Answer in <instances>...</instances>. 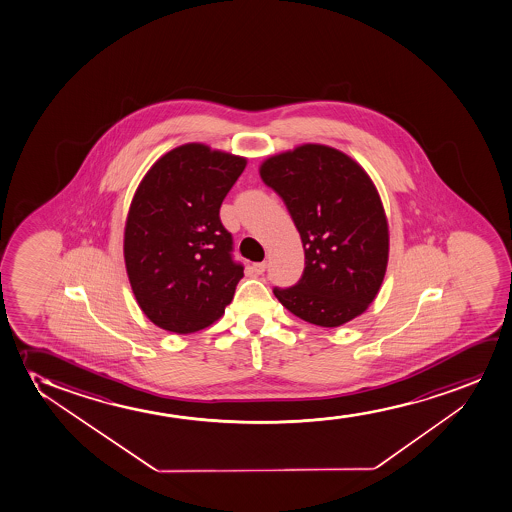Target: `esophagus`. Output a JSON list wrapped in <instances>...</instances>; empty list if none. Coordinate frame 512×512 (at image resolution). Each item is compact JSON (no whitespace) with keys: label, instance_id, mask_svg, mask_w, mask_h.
Here are the masks:
<instances>
[{"label":"esophagus","instance_id":"esophagus-1","mask_svg":"<svg viewBox=\"0 0 512 512\" xmlns=\"http://www.w3.org/2000/svg\"><path fill=\"white\" fill-rule=\"evenodd\" d=\"M252 271L255 274H264V271H266V262H255L252 266Z\"/></svg>","mask_w":512,"mask_h":512}]
</instances>
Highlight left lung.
I'll return each instance as SVG.
<instances>
[{
    "label": "left lung",
    "mask_w": 512,
    "mask_h": 512,
    "mask_svg": "<svg viewBox=\"0 0 512 512\" xmlns=\"http://www.w3.org/2000/svg\"><path fill=\"white\" fill-rule=\"evenodd\" d=\"M299 231L306 267L276 299L312 325L335 328L372 304L389 260V226L377 187L342 151L304 144L260 165Z\"/></svg>",
    "instance_id": "1"
}]
</instances>
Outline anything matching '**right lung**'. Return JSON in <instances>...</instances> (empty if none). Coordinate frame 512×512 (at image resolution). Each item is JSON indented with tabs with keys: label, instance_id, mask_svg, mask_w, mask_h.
<instances>
[{
	"label": "right lung",
	"instance_id": "obj_1",
	"mask_svg": "<svg viewBox=\"0 0 512 512\" xmlns=\"http://www.w3.org/2000/svg\"><path fill=\"white\" fill-rule=\"evenodd\" d=\"M245 166L241 156L184 144L161 156L133 194L128 279L142 312L166 332L203 330L233 300L243 266L219 212Z\"/></svg>",
	"mask_w": 512,
	"mask_h": 512
}]
</instances>
